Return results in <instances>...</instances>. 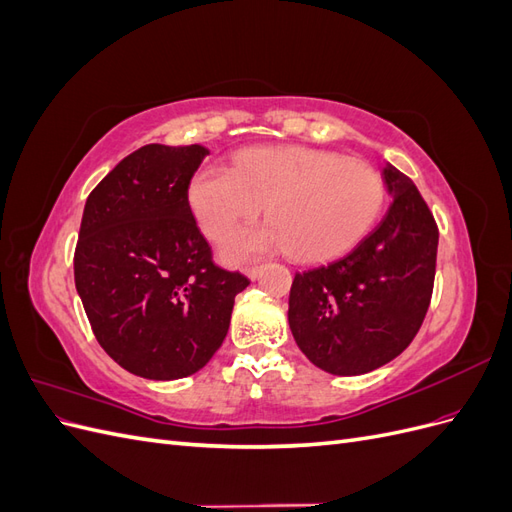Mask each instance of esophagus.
<instances>
[{
    "label": "esophagus",
    "mask_w": 512,
    "mask_h": 512,
    "mask_svg": "<svg viewBox=\"0 0 512 512\" xmlns=\"http://www.w3.org/2000/svg\"><path fill=\"white\" fill-rule=\"evenodd\" d=\"M260 271H262L260 267H247V269H245V275H247V277H250V280H258V275H260Z\"/></svg>",
    "instance_id": "34e87169"
}]
</instances>
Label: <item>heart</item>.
Masks as SVG:
<instances>
[{"mask_svg": "<svg viewBox=\"0 0 512 512\" xmlns=\"http://www.w3.org/2000/svg\"><path fill=\"white\" fill-rule=\"evenodd\" d=\"M200 230L213 241L258 218L271 222L237 232L222 250L228 262H247L288 250L294 260L342 256L376 224L384 183L374 168L314 147H254L239 151L232 168L209 164L188 188Z\"/></svg>", "mask_w": 512, "mask_h": 512, "instance_id": "1", "label": "heart"}]
</instances>
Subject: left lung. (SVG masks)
<instances>
[{"instance_id":"obj_1","label":"left lung","mask_w":512,"mask_h":512,"mask_svg":"<svg viewBox=\"0 0 512 512\" xmlns=\"http://www.w3.org/2000/svg\"><path fill=\"white\" fill-rule=\"evenodd\" d=\"M393 198L382 222L344 258L294 275L288 324L301 352L333 376H361L404 352L436 277L438 226L410 177L382 168Z\"/></svg>"}]
</instances>
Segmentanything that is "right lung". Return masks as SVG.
<instances>
[{
	"mask_svg": "<svg viewBox=\"0 0 512 512\" xmlns=\"http://www.w3.org/2000/svg\"><path fill=\"white\" fill-rule=\"evenodd\" d=\"M203 145L151 143L89 194L74 284L98 344L130 374L179 380L224 342L235 297L250 286L213 265L188 203Z\"/></svg>",
	"mask_w": 512,
	"mask_h": 512,
	"instance_id": "right-lung-1",
	"label": "right lung"
}]
</instances>
